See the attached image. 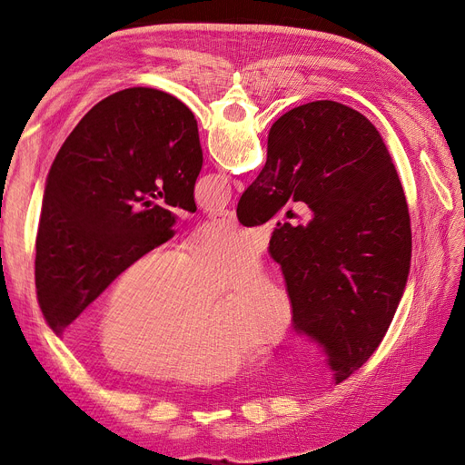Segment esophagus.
<instances>
[{
  "label": "esophagus",
  "instance_id": "obj_1",
  "mask_svg": "<svg viewBox=\"0 0 465 465\" xmlns=\"http://www.w3.org/2000/svg\"><path fill=\"white\" fill-rule=\"evenodd\" d=\"M209 217L217 221L219 224H227V227H234L236 224V213L232 209H219L213 211V213H209Z\"/></svg>",
  "mask_w": 465,
  "mask_h": 465
}]
</instances>
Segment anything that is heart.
Returning a JSON list of instances; mask_svg holds the SVG:
<instances>
[{
  "label": "heart",
  "instance_id": "heart-1",
  "mask_svg": "<svg viewBox=\"0 0 465 465\" xmlns=\"http://www.w3.org/2000/svg\"><path fill=\"white\" fill-rule=\"evenodd\" d=\"M262 254L256 232L209 224L178 254L151 250L122 267L98 316L103 355L132 372L215 382L234 376L248 351H270L291 323L285 291L262 272L238 283L221 302V289L254 270Z\"/></svg>",
  "mask_w": 465,
  "mask_h": 465
}]
</instances>
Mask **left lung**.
<instances>
[{
	"label": "left lung",
	"mask_w": 465,
	"mask_h": 465,
	"mask_svg": "<svg viewBox=\"0 0 465 465\" xmlns=\"http://www.w3.org/2000/svg\"><path fill=\"white\" fill-rule=\"evenodd\" d=\"M202 164L198 122L173 94L125 89L83 116L52 163L36 234L38 304L55 335L125 263L171 241L168 207L195 211Z\"/></svg>",
	"instance_id": "left-lung-1"
}]
</instances>
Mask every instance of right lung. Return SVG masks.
Here are the masks:
<instances>
[{
	"mask_svg": "<svg viewBox=\"0 0 465 465\" xmlns=\"http://www.w3.org/2000/svg\"><path fill=\"white\" fill-rule=\"evenodd\" d=\"M270 254L281 265L292 328L318 343L340 384L386 335L411 263V223L390 153L361 112L333 101L289 110L267 135V161L236 217L256 227L283 205Z\"/></svg>",
	"mask_w": 465,
	"mask_h": 465,
	"instance_id": "obj_1",
	"label": "right lung"
}]
</instances>
